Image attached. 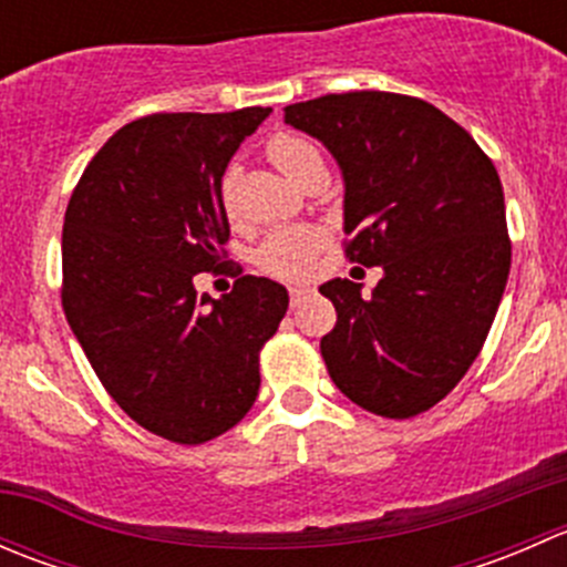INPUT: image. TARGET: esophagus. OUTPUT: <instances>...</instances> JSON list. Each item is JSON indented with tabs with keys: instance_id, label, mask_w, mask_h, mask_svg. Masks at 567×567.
<instances>
[{
	"instance_id": "esophagus-1",
	"label": "esophagus",
	"mask_w": 567,
	"mask_h": 567,
	"mask_svg": "<svg viewBox=\"0 0 567 567\" xmlns=\"http://www.w3.org/2000/svg\"><path fill=\"white\" fill-rule=\"evenodd\" d=\"M307 293H310L307 288H290V307H301V301L307 299Z\"/></svg>"
}]
</instances>
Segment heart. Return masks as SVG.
Listing matches in <instances>:
<instances>
[{"label": "heart", "instance_id": "obj_1", "mask_svg": "<svg viewBox=\"0 0 567 567\" xmlns=\"http://www.w3.org/2000/svg\"><path fill=\"white\" fill-rule=\"evenodd\" d=\"M271 162L282 169L285 175L293 177L296 183H305L316 169H323V158L320 151L312 142H307L305 136L296 134H274L266 145ZM233 188H236V173L227 169L225 177L219 183V197L225 210L233 208ZM320 241V230L316 227H288V230H277L260 244L257 249L255 262L266 274L274 277H301L310 266L312 255H316Z\"/></svg>", "mask_w": 567, "mask_h": 567}]
</instances>
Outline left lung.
I'll use <instances>...</instances> for the list:
<instances>
[{"label": "left lung", "instance_id": "1", "mask_svg": "<svg viewBox=\"0 0 567 567\" xmlns=\"http://www.w3.org/2000/svg\"><path fill=\"white\" fill-rule=\"evenodd\" d=\"M346 183V255L381 266L373 293L329 279L337 323L320 340L337 390L409 420L447 398L477 359L511 274L505 194L455 120L411 95L357 90L285 106Z\"/></svg>", "mask_w": 567, "mask_h": 567}]
</instances>
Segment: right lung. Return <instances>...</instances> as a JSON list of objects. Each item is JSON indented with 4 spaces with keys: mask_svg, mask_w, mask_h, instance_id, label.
I'll list each match as a JSON object with an SVG mask.
<instances>
[{
    "mask_svg": "<svg viewBox=\"0 0 567 567\" xmlns=\"http://www.w3.org/2000/svg\"><path fill=\"white\" fill-rule=\"evenodd\" d=\"M268 106L151 114L123 125L79 177L62 225V310L95 375L134 422L203 444L247 416L260 348L288 312L266 277L197 296L230 238L219 183Z\"/></svg>",
    "mask_w": 567,
    "mask_h": 567,
    "instance_id": "add662e5",
    "label": "right lung"
}]
</instances>
